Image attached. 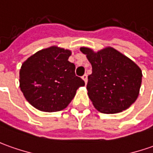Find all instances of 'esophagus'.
Masks as SVG:
<instances>
[{
  "label": "esophagus",
  "instance_id": "obj_1",
  "mask_svg": "<svg viewBox=\"0 0 153 153\" xmlns=\"http://www.w3.org/2000/svg\"><path fill=\"white\" fill-rule=\"evenodd\" d=\"M82 79L85 80V84H86V83H87V74H84V75L82 76Z\"/></svg>",
  "mask_w": 153,
  "mask_h": 153
}]
</instances>
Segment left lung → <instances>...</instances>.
<instances>
[{
    "mask_svg": "<svg viewBox=\"0 0 153 153\" xmlns=\"http://www.w3.org/2000/svg\"><path fill=\"white\" fill-rule=\"evenodd\" d=\"M80 51L92 65L87 90L94 106L105 114L119 113L131 106L139 94L141 68L113 48L97 53L88 48Z\"/></svg>",
    "mask_w": 153,
    "mask_h": 153,
    "instance_id": "8db88e82",
    "label": "left lung"
}]
</instances>
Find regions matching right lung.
<instances>
[{"mask_svg":"<svg viewBox=\"0 0 153 153\" xmlns=\"http://www.w3.org/2000/svg\"><path fill=\"white\" fill-rule=\"evenodd\" d=\"M69 50L51 47L31 56L20 69V88L26 100L42 111L55 112L68 106L85 81L75 75L68 61Z\"/></svg>","mask_w":153,"mask_h":153,"instance_id":"1","label":"right lung"}]
</instances>
